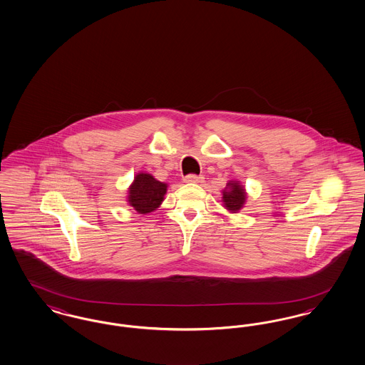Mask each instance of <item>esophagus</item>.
I'll use <instances>...</instances> for the list:
<instances>
[{
    "label": "esophagus",
    "mask_w": 365,
    "mask_h": 365,
    "mask_svg": "<svg viewBox=\"0 0 365 365\" xmlns=\"http://www.w3.org/2000/svg\"><path fill=\"white\" fill-rule=\"evenodd\" d=\"M186 183H201L202 180H204V178L202 176H197V175H187V176H185V179H183Z\"/></svg>",
    "instance_id": "obj_1"
}]
</instances>
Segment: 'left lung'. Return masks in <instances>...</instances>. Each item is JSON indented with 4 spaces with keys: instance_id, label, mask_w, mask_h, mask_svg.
I'll return each instance as SVG.
<instances>
[{
    "instance_id": "8db88e82",
    "label": "left lung",
    "mask_w": 365,
    "mask_h": 365,
    "mask_svg": "<svg viewBox=\"0 0 365 365\" xmlns=\"http://www.w3.org/2000/svg\"><path fill=\"white\" fill-rule=\"evenodd\" d=\"M222 194L223 207L231 213H238L243 208L247 198V192L240 180H228Z\"/></svg>"
}]
</instances>
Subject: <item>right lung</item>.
<instances>
[{
  "label": "right lung",
  "instance_id": "right-lung-1",
  "mask_svg": "<svg viewBox=\"0 0 365 365\" xmlns=\"http://www.w3.org/2000/svg\"><path fill=\"white\" fill-rule=\"evenodd\" d=\"M168 185L157 180L153 175L138 173L127 190V202L140 215L156 210L164 201Z\"/></svg>",
  "mask_w": 365,
  "mask_h": 365
}]
</instances>
